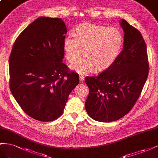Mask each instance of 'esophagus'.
I'll use <instances>...</instances> for the list:
<instances>
[{
	"label": "esophagus",
	"instance_id": "34e87169",
	"mask_svg": "<svg viewBox=\"0 0 158 158\" xmlns=\"http://www.w3.org/2000/svg\"><path fill=\"white\" fill-rule=\"evenodd\" d=\"M84 79H85V77L83 75H79V81H80V82H83Z\"/></svg>",
	"mask_w": 158,
	"mask_h": 158
}]
</instances>
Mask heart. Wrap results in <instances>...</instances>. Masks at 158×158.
<instances>
[{"instance_id":"1","label":"heart","mask_w":158,"mask_h":158,"mask_svg":"<svg viewBox=\"0 0 158 158\" xmlns=\"http://www.w3.org/2000/svg\"><path fill=\"white\" fill-rule=\"evenodd\" d=\"M123 44L124 36L120 29L83 23L76 28L75 35L65 38L64 49L70 63H74L84 52L85 57L71 68L79 74H87L94 68L98 71L109 69L118 59Z\"/></svg>"}]
</instances>
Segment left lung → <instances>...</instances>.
I'll return each mask as SVG.
<instances>
[{
  "label": "left lung",
  "mask_w": 158,
  "mask_h": 158,
  "mask_svg": "<svg viewBox=\"0 0 158 158\" xmlns=\"http://www.w3.org/2000/svg\"><path fill=\"white\" fill-rule=\"evenodd\" d=\"M123 49L109 69L97 77H86L89 93L85 109L102 123L119 120L128 114L139 98L149 71L145 41L141 33L125 20L120 21Z\"/></svg>",
  "instance_id": "8db88e82"
}]
</instances>
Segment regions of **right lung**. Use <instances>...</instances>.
I'll return each mask as SVG.
<instances>
[{
  "label": "right lung",
  "mask_w": 158,
  "mask_h": 158,
  "mask_svg": "<svg viewBox=\"0 0 158 158\" xmlns=\"http://www.w3.org/2000/svg\"><path fill=\"white\" fill-rule=\"evenodd\" d=\"M66 26L42 16L18 36L9 57L10 89L26 114L42 122L63 114L79 75L62 62Z\"/></svg>",
  "instance_id": "obj_1"
}]
</instances>
